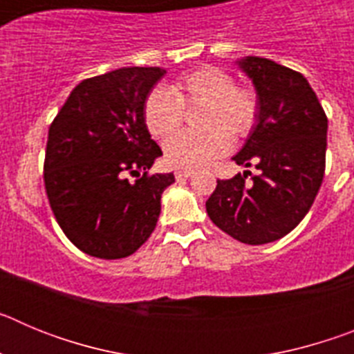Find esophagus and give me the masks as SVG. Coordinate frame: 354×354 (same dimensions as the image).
Wrapping results in <instances>:
<instances>
[{
    "mask_svg": "<svg viewBox=\"0 0 354 354\" xmlns=\"http://www.w3.org/2000/svg\"><path fill=\"white\" fill-rule=\"evenodd\" d=\"M193 170H187V168H179V170H175V179H187V177H192Z\"/></svg>",
    "mask_w": 354,
    "mask_h": 354,
    "instance_id": "1",
    "label": "esophagus"
}]
</instances>
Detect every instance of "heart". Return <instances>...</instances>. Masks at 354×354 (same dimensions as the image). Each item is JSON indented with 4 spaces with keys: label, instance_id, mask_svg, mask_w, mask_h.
I'll return each mask as SVG.
<instances>
[{
    "label": "heart",
    "instance_id": "obj_1",
    "mask_svg": "<svg viewBox=\"0 0 354 354\" xmlns=\"http://www.w3.org/2000/svg\"><path fill=\"white\" fill-rule=\"evenodd\" d=\"M202 107L200 133H178L165 142V159L175 168H200L223 156L230 140L246 138L261 113L257 90L236 84L227 71L204 65L147 95L143 118L149 133L167 138L183 121V109Z\"/></svg>",
    "mask_w": 354,
    "mask_h": 354
}]
</instances>
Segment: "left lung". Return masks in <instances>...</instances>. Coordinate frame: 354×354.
<instances>
[{"instance_id": "left-lung-1", "label": "left lung", "mask_w": 354, "mask_h": 354, "mask_svg": "<svg viewBox=\"0 0 354 354\" xmlns=\"http://www.w3.org/2000/svg\"><path fill=\"white\" fill-rule=\"evenodd\" d=\"M237 65L261 97V113L232 159L259 174L252 183L246 174L218 180L205 209L234 239L266 245L296 228L314 204L326 167L328 118L299 72L259 56Z\"/></svg>"}]
</instances>
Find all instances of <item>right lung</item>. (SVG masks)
<instances>
[{
  "label": "right lung",
  "instance_id": "1",
  "mask_svg": "<svg viewBox=\"0 0 354 354\" xmlns=\"http://www.w3.org/2000/svg\"><path fill=\"white\" fill-rule=\"evenodd\" d=\"M167 74L122 67L83 80L48 134L44 184L65 236L97 259L129 257L154 232L161 195L174 174L150 175L162 156L143 104Z\"/></svg>",
  "mask_w": 354,
  "mask_h": 354
}]
</instances>
